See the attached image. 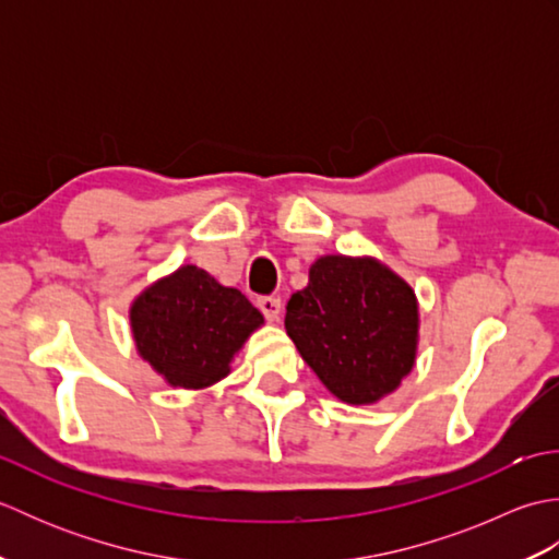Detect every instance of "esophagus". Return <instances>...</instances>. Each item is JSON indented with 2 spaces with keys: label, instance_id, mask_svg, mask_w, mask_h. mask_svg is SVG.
Returning a JSON list of instances; mask_svg holds the SVG:
<instances>
[{
  "label": "esophagus",
  "instance_id": "obj_1",
  "mask_svg": "<svg viewBox=\"0 0 559 559\" xmlns=\"http://www.w3.org/2000/svg\"><path fill=\"white\" fill-rule=\"evenodd\" d=\"M257 307H259L261 312H264V317L269 319V322H278V317L283 312V305H281L278 298H259Z\"/></svg>",
  "mask_w": 559,
  "mask_h": 559
}]
</instances>
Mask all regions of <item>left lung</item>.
I'll return each instance as SVG.
<instances>
[{
	"label": "left lung",
	"mask_w": 559,
	"mask_h": 559,
	"mask_svg": "<svg viewBox=\"0 0 559 559\" xmlns=\"http://www.w3.org/2000/svg\"><path fill=\"white\" fill-rule=\"evenodd\" d=\"M286 331L331 394L370 406L394 394L418 358L415 290L374 257L324 254L286 305Z\"/></svg>",
	"instance_id": "1"
}]
</instances>
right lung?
Instances as JSON below:
<instances>
[{
    "label": "right lung",
    "mask_w": 559,
    "mask_h": 559,
    "mask_svg": "<svg viewBox=\"0 0 559 559\" xmlns=\"http://www.w3.org/2000/svg\"><path fill=\"white\" fill-rule=\"evenodd\" d=\"M139 358L173 389H206L230 374L235 355L264 326L237 288L194 264L148 283L129 305Z\"/></svg>",
    "instance_id": "right-lung-1"
}]
</instances>
